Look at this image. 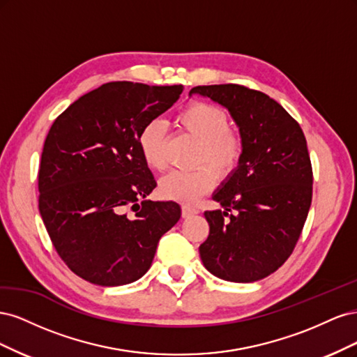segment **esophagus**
I'll use <instances>...</instances> for the list:
<instances>
[{"mask_svg":"<svg viewBox=\"0 0 357 357\" xmlns=\"http://www.w3.org/2000/svg\"><path fill=\"white\" fill-rule=\"evenodd\" d=\"M199 210L195 207H190V205H183L181 207V215L183 218H192V215L198 214Z\"/></svg>","mask_w":357,"mask_h":357,"instance_id":"esophagus-1","label":"esophagus"}]
</instances>
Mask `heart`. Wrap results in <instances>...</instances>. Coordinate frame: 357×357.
Masks as SVG:
<instances>
[{"label":"heart","mask_w":357,"mask_h":357,"mask_svg":"<svg viewBox=\"0 0 357 357\" xmlns=\"http://www.w3.org/2000/svg\"><path fill=\"white\" fill-rule=\"evenodd\" d=\"M176 122L181 131L198 139L197 164L210 165L219 176H228L238 167L244 142L240 132L229 128V114L222 107L195 101L188 104ZM167 128L160 121L146 123L138 134V150L144 164L156 171L165 168ZM214 172L206 165L192 171H172L159 181L162 198L192 204L214 186Z\"/></svg>","instance_id":"obj_1"}]
</instances>
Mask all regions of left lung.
<instances>
[{"mask_svg":"<svg viewBox=\"0 0 357 357\" xmlns=\"http://www.w3.org/2000/svg\"><path fill=\"white\" fill-rule=\"evenodd\" d=\"M228 109L244 142L238 167L214 192L222 210L205 211L208 238L199 256L226 282L252 283L294 252L312 198V168L299 123L264 92L241 84L197 86Z\"/></svg>","mask_w":357,"mask_h":357,"instance_id":"obj_1","label":"left lung"}]
</instances>
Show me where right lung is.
<instances>
[{
	"instance_id": "right-lung-1",
	"label": "right lung",
	"mask_w": 357,
	"mask_h": 357,
	"mask_svg": "<svg viewBox=\"0 0 357 357\" xmlns=\"http://www.w3.org/2000/svg\"><path fill=\"white\" fill-rule=\"evenodd\" d=\"M181 92V84L110 82L53 122L38 169V210L58 255L86 282L123 286L142 278L160 236L178 222L177 202L144 199L156 181L138 134Z\"/></svg>"
}]
</instances>
